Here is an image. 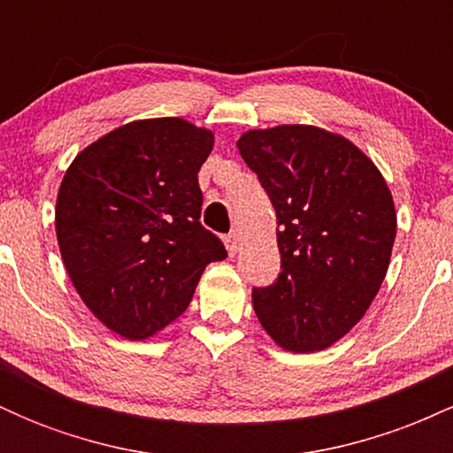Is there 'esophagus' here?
I'll use <instances>...</instances> for the list:
<instances>
[{
    "instance_id": "esophagus-1",
    "label": "esophagus",
    "mask_w": 453,
    "mask_h": 453,
    "mask_svg": "<svg viewBox=\"0 0 453 453\" xmlns=\"http://www.w3.org/2000/svg\"><path fill=\"white\" fill-rule=\"evenodd\" d=\"M226 249L227 253H230V257H234L238 251H241V236H238L236 232H232L230 236H226Z\"/></svg>"
}]
</instances>
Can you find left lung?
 Segmentation results:
<instances>
[{
	"mask_svg": "<svg viewBox=\"0 0 453 453\" xmlns=\"http://www.w3.org/2000/svg\"><path fill=\"white\" fill-rule=\"evenodd\" d=\"M277 211L280 274L253 309L280 349L341 341L381 288L396 238L392 191L351 140L315 126L249 129L238 138Z\"/></svg>",
	"mask_w": 453,
	"mask_h": 453,
	"instance_id": "left-lung-1",
	"label": "left lung"
}]
</instances>
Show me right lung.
<instances>
[{"mask_svg": "<svg viewBox=\"0 0 453 453\" xmlns=\"http://www.w3.org/2000/svg\"><path fill=\"white\" fill-rule=\"evenodd\" d=\"M215 134L180 117L104 134L65 170L55 232L72 285L108 330L157 334L187 309L226 247L202 227L197 173Z\"/></svg>", "mask_w": 453, "mask_h": 453, "instance_id": "obj_1", "label": "right lung"}]
</instances>
